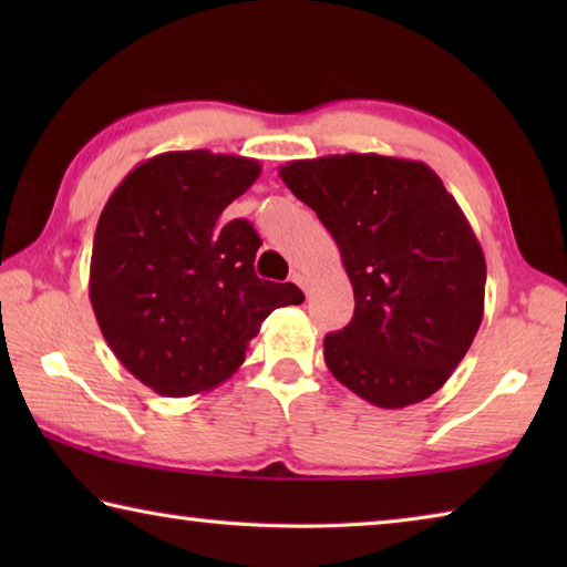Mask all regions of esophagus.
<instances>
[{
    "label": "esophagus",
    "mask_w": 567,
    "mask_h": 567,
    "mask_svg": "<svg viewBox=\"0 0 567 567\" xmlns=\"http://www.w3.org/2000/svg\"><path fill=\"white\" fill-rule=\"evenodd\" d=\"M292 282L300 285L305 292H310V282H307V277H305L302 272H295V275H292Z\"/></svg>",
    "instance_id": "1"
}]
</instances>
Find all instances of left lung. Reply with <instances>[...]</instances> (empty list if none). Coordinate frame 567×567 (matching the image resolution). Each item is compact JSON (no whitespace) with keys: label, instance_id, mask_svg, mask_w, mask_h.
<instances>
[{"label":"left lung","instance_id":"8db88e82","mask_svg":"<svg viewBox=\"0 0 567 567\" xmlns=\"http://www.w3.org/2000/svg\"><path fill=\"white\" fill-rule=\"evenodd\" d=\"M280 177L340 247L354 292L324 338L334 378L372 405H415L445 385L485 310V255L425 162L385 155L295 159Z\"/></svg>","mask_w":567,"mask_h":567}]
</instances>
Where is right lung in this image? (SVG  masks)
<instances>
[{
  "label": "right lung",
  "mask_w": 567,
  "mask_h": 567,
  "mask_svg": "<svg viewBox=\"0 0 567 567\" xmlns=\"http://www.w3.org/2000/svg\"><path fill=\"white\" fill-rule=\"evenodd\" d=\"M260 162L209 150L165 152L134 167L104 205L90 302L104 340L142 385L187 398L225 382L292 282L255 275L260 237L219 215L260 177Z\"/></svg>",
  "instance_id": "add662e5"
}]
</instances>
